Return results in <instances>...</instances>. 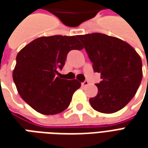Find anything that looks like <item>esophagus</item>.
Returning a JSON list of instances; mask_svg holds the SVG:
<instances>
[{"label": "esophagus", "mask_w": 148, "mask_h": 148, "mask_svg": "<svg viewBox=\"0 0 148 148\" xmlns=\"http://www.w3.org/2000/svg\"><path fill=\"white\" fill-rule=\"evenodd\" d=\"M88 85V81H86L85 80V82H82V86H86V85Z\"/></svg>", "instance_id": "1"}]
</instances>
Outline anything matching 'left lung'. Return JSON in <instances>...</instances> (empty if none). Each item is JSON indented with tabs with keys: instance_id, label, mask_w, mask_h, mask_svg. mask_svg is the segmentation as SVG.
Masks as SVG:
<instances>
[{
	"instance_id": "8db88e82",
	"label": "left lung",
	"mask_w": 148,
	"mask_h": 148,
	"mask_svg": "<svg viewBox=\"0 0 148 148\" xmlns=\"http://www.w3.org/2000/svg\"><path fill=\"white\" fill-rule=\"evenodd\" d=\"M95 72L102 81L96 84L98 93L91 106L101 113L119 111L135 96L143 77L142 61L130 45L119 38L93 33L77 35Z\"/></svg>"
}]
</instances>
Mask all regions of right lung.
Segmentation results:
<instances>
[{
	"instance_id": "obj_1",
	"label": "right lung",
	"mask_w": 148,
	"mask_h": 148,
	"mask_svg": "<svg viewBox=\"0 0 148 148\" xmlns=\"http://www.w3.org/2000/svg\"><path fill=\"white\" fill-rule=\"evenodd\" d=\"M82 49L77 36L62 35L41 37L26 45L16 56L12 74L22 99L42 114L66 110L81 82L60 78L58 70L63 69L70 51Z\"/></svg>"
}]
</instances>
